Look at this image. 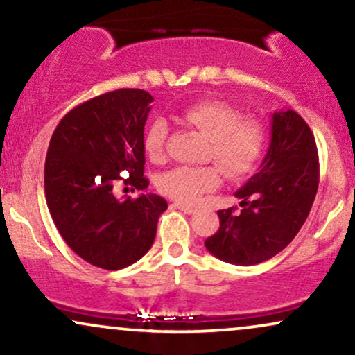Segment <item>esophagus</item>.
<instances>
[{
	"mask_svg": "<svg viewBox=\"0 0 355 355\" xmlns=\"http://www.w3.org/2000/svg\"><path fill=\"white\" fill-rule=\"evenodd\" d=\"M173 207H177L178 210H182L183 214H187V215H191V214H195V211H197V209H193V207L185 205V203H180V202H175Z\"/></svg>",
	"mask_w": 355,
	"mask_h": 355,
	"instance_id": "esophagus-1",
	"label": "esophagus"
}]
</instances>
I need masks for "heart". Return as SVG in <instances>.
<instances>
[{
	"label": "heart",
	"instance_id": "obj_1",
	"mask_svg": "<svg viewBox=\"0 0 355 355\" xmlns=\"http://www.w3.org/2000/svg\"><path fill=\"white\" fill-rule=\"evenodd\" d=\"M185 123L197 128L210 140L209 157L232 178L243 177L255 168L267 146V126L259 118H242L237 108L223 101H200L182 113ZM168 125L155 118L145 132L144 145L153 160L164 155ZM220 170L215 165L177 166L160 177V190L182 203H195L202 193L220 185Z\"/></svg>",
	"mask_w": 355,
	"mask_h": 355
}]
</instances>
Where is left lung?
<instances>
[{
    "label": "left lung",
    "instance_id": "8db88e82",
    "mask_svg": "<svg viewBox=\"0 0 355 355\" xmlns=\"http://www.w3.org/2000/svg\"><path fill=\"white\" fill-rule=\"evenodd\" d=\"M272 137L259 172L235 197L240 211L218 210L207 250L234 266H257L284 250L302 229L319 187L315 138L294 110L272 113Z\"/></svg>",
    "mask_w": 355,
    "mask_h": 355
}]
</instances>
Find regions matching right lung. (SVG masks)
I'll return each mask as SVG.
<instances>
[{"mask_svg": "<svg viewBox=\"0 0 355 355\" xmlns=\"http://www.w3.org/2000/svg\"><path fill=\"white\" fill-rule=\"evenodd\" d=\"M152 101L135 88L95 96L63 116L48 146L44 195L53 222L76 255L105 270L140 260L168 207L155 193L120 200L113 191L120 180L137 190L148 187L144 128Z\"/></svg>", "mask_w": 355, "mask_h": 355, "instance_id": "add662e5", "label": "right lung"}]
</instances>
